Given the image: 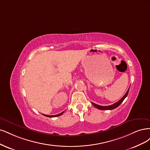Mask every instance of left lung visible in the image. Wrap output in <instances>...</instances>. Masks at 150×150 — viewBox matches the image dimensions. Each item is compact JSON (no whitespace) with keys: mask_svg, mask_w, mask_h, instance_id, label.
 Returning a JSON list of instances; mask_svg holds the SVG:
<instances>
[{"mask_svg":"<svg viewBox=\"0 0 150 150\" xmlns=\"http://www.w3.org/2000/svg\"><path fill=\"white\" fill-rule=\"evenodd\" d=\"M129 88H128V90H127L126 93H125V95L123 96V97L121 98L119 101H118L117 103H114L113 105H109V106H101V105H96V104H95V103H94L93 102H91V103L93 105V106H94L95 107H96V108H98L99 110H113V109H115L116 108H117L118 106L123 102V101L125 100V98L127 97L128 94V92H129Z\"/></svg>","mask_w":150,"mask_h":150,"instance_id":"obj_1","label":"left lung"}]
</instances>
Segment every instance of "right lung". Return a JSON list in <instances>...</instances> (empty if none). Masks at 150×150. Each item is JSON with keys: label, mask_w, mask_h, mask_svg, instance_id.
I'll use <instances>...</instances> for the list:
<instances>
[{"label": "right lung", "mask_w": 150, "mask_h": 150, "mask_svg": "<svg viewBox=\"0 0 150 150\" xmlns=\"http://www.w3.org/2000/svg\"><path fill=\"white\" fill-rule=\"evenodd\" d=\"M64 113V112H62L59 114H57V115H44V114H43V115L45 116V117H59V116H60Z\"/></svg>", "instance_id": "right-lung-1"}]
</instances>
